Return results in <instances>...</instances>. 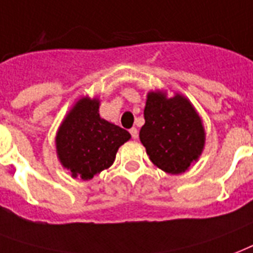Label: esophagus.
<instances>
[{
  "mask_svg": "<svg viewBox=\"0 0 253 253\" xmlns=\"http://www.w3.org/2000/svg\"><path fill=\"white\" fill-rule=\"evenodd\" d=\"M130 134L131 136H132V139H138V130H136L135 127L130 128Z\"/></svg>",
  "mask_w": 253,
  "mask_h": 253,
  "instance_id": "obj_1",
  "label": "esophagus"
}]
</instances>
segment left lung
<instances>
[{"instance_id":"obj_1","label":"left lung","mask_w":253,"mask_h":253,"mask_svg":"<svg viewBox=\"0 0 253 253\" xmlns=\"http://www.w3.org/2000/svg\"><path fill=\"white\" fill-rule=\"evenodd\" d=\"M144 121L140 142L150 161L166 172H184L203 151V125L184 96L166 98L162 92H150Z\"/></svg>"}]
</instances>
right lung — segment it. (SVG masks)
I'll use <instances>...</instances> for the list:
<instances>
[{
	"mask_svg": "<svg viewBox=\"0 0 253 253\" xmlns=\"http://www.w3.org/2000/svg\"><path fill=\"white\" fill-rule=\"evenodd\" d=\"M130 138L128 131L99 117V102L84 98L65 118L55 142L63 167L74 178L88 180L113 165L118 148Z\"/></svg>",
	"mask_w": 253,
	"mask_h": 253,
	"instance_id": "obj_1",
	"label": "right lung"
}]
</instances>
